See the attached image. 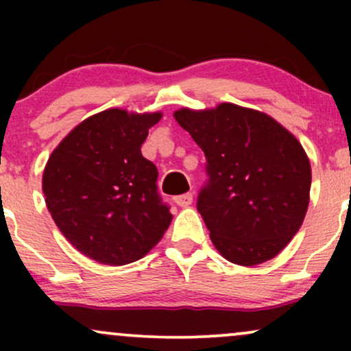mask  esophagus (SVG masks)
<instances>
[{
  "instance_id": "34e87169",
  "label": "esophagus",
  "mask_w": 351,
  "mask_h": 351,
  "mask_svg": "<svg viewBox=\"0 0 351 351\" xmlns=\"http://www.w3.org/2000/svg\"><path fill=\"white\" fill-rule=\"evenodd\" d=\"M173 201H175V203L178 204V206L186 208V206H189V204L193 203V195H191V193H184V195L175 196V198H173Z\"/></svg>"
}]
</instances>
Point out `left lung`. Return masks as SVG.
<instances>
[{
	"instance_id": "1",
	"label": "left lung",
	"mask_w": 351,
	"mask_h": 351,
	"mask_svg": "<svg viewBox=\"0 0 351 351\" xmlns=\"http://www.w3.org/2000/svg\"><path fill=\"white\" fill-rule=\"evenodd\" d=\"M173 117L206 155L198 211L217 252L244 267L274 259L307 215L312 168L299 140L271 115L231 102Z\"/></svg>"
}]
</instances>
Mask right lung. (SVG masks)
<instances>
[{
	"instance_id": "obj_1",
	"label": "right lung",
	"mask_w": 351,
	"mask_h": 351,
	"mask_svg": "<svg viewBox=\"0 0 351 351\" xmlns=\"http://www.w3.org/2000/svg\"><path fill=\"white\" fill-rule=\"evenodd\" d=\"M162 117L107 108L75 125L49 155L46 206L64 237L92 261L135 263L170 226V209L156 193L158 171L140 150Z\"/></svg>"
}]
</instances>
